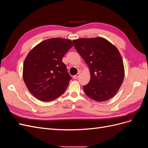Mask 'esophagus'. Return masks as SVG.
Instances as JSON below:
<instances>
[{"label": "esophagus", "instance_id": "1", "mask_svg": "<svg viewBox=\"0 0 148 148\" xmlns=\"http://www.w3.org/2000/svg\"><path fill=\"white\" fill-rule=\"evenodd\" d=\"M79 73H77L76 75H74L73 77V78L74 79H77L79 77Z\"/></svg>", "mask_w": 148, "mask_h": 148}]
</instances>
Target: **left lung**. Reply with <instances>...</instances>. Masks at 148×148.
<instances>
[{"label": "left lung", "mask_w": 148, "mask_h": 148, "mask_svg": "<svg viewBox=\"0 0 148 148\" xmlns=\"http://www.w3.org/2000/svg\"><path fill=\"white\" fill-rule=\"evenodd\" d=\"M73 42L90 70V81L83 86L85 94L98 102L110 99L124 78L123 60L118 49L101 37L80 38Z\"/></svg>", "instance_id": "8db88e82"}]
</instances>
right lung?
Returning a JSON list of instances; mask_svg holds the SVG:
<instances>
[{
	"label": "right lung",
	"mask_w": 148,
	"mask_h": 148,
	"mask_svg": "<svg viewBox=\"0 0 148 148\" xmlns=\"http://www.w3.org/2000/svg\"><path fill=\"white\" fill-rule=\"evenodd\" d=\"M73 46L71 40L51 38L38 44L26 56L23 80L38 99L50 102L64 93L71 77L62 59Z\"/></svg>",
	"instance_id": "add662e5"
}]
</instances>
